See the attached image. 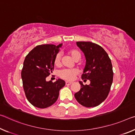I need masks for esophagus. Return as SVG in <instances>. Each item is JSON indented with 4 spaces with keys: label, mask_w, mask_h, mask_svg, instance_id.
I'll return each instance as SVG.
<instances>
[{
    "label": "esophagus",
    "mask_w": 135,
    "mask_h": 135,
    "mask_svg": "<svg viewBox=\"0 0 135 135\" xmlns=\"http://www.w3.org/2000/svg\"><path fill=\"white\" fill-rule=\"evenodd\" d=\"M72 83V82H68V81H66L65 82V84L66 85H70Z\"/></svg>",
    "instance_id": "1"
}]
</instances>
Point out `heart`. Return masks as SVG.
Segmentation results:
<instances>
[{
    "label": "heart",
    "instance_id": "heart-1",
    "mask_svg": "<svg viewBox=\"0 0 135 135\" xmlns=\"http://www.w3.org/2000/svg\"><path fill=\"white\" fill-rule=\"evenodd\" d=\"M68 53L71 55L75 61H78L81 57V54L79 52L78 50H76V49H71L68 51ZM61 55L60 53H57L56 56L55 57L54 60V64L55 65H59L61 64ZM78 74V70L76 69V68H73V69H64L61 70L59 72V75L61 78L65 80H71L74 78V77Z\"/></svg>",
    "mask_w": 135,
    "mask_h": 135
}]
</instances>
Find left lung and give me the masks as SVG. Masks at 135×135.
Returning a JSON list of instances; mask_svg holds the SVG:
<instances>
[{"mask_svg": "<svg viewBox=\"0 0 135 135\" xmlns=\"http://www.w3.org/2000/svg\"><path fill=\"white\" fill-rule=\"evenodd\" d=\"M84 53L86 64L82 75V79H88L89 85L81 81L80 91L74 97L79 103L87 108L95 107L108 97L113 81L112 65L108 53L101 46L89 41L76 42Z\"/></svg>", "mask_w": 135, "mask_h": 135, "instance_id": "left-lung-1", "label": "left lung"}]
</instances>
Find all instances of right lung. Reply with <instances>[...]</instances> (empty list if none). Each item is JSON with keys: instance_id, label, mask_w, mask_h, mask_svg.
<instances>
[{"instance_id": "right-lung-1", "label": "right lung", "mask_w": 135, "mask_h": 135, "mask_svg": "<svg viewBox=\"0 0 135 135\" xmlns=\"http://www.w3.org/2000/svg\"><path fill=\"white\" fill-rule=\"evenodd\" d=\"M62 45H39L25 57L21 71L23 89L27 100L37 108H46L54 104L65 85L61 79L55 82L46 80L52 73L55 56Z\"/></svg>"}]
</instances>
